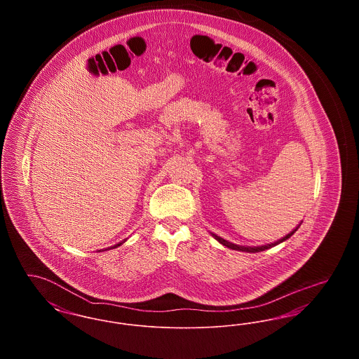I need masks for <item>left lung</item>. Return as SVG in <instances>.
Masks as SVG:
<instances>
[{"mask_svg": "<svg viewBox=\"0 0 359 359\" xmlns=\"http://www.w3.org/2000/svg\"><path fill=\"white\" fill-rule=\"evenodd\" d=\"M300 224H302V223H299V224L290 231V234H287L285 237H283L281 239H277L276 242H272V243L261 245V246H241V245H236V243H231V242H229V241H226V239L221 238V237H218V236L214 234V233H211V236L217 239L219 243H222L223 246H226V248H229V249L239 250V252H246V253H258V252H264V250H266V249H271V248H273L276 245H278V243H281V242H284V241L290 238V237L297 231V229L300 227Z\"/></svg>", "mask_w": 359, "mask_h": 359, "instance_id": "obj_1", "label": "left lung"}]
</instances>
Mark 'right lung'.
Wrapping results in <instances>:
<instances>
[{
	"instance_id": "1",
	"label": "right lung",
	"mask_w": 359,
	"mask_h": 359,
	"mask_svg": "<svg viewBox=\"0 0 359 359\" xmlns=\"http://www.w3.org/2000/svg\"><path fill=\"white\" fill-rule=\"evenodd\" d=\"M125 241H126V239H123V241H122V242H120V243H116V245H114V246H110V248H107V249H104V250H110V249H116V248H118V246H121V245H122V243H123V242H125ZM98 252H103V250H98Z\"/></svg>"
}]
</instances>
